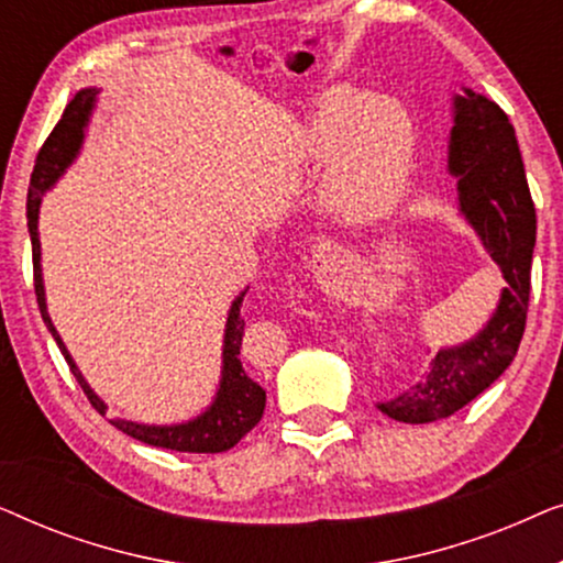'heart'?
<instances>
[{
    "instance_id": "heart-1",
    "label": "heart",
    "mask_w": 563,
    "mask_h": 563,
    "mask_svg": "<svg viewBox=\"0 0 563 563\" xmlns=\"http://www.w3.org/2000/svg\"><path fill=\"white\" fill-rule=\"evenodd\" d=\"M302 148L310 161L331 158L325 174L330 205L345 220H374L402 197L415 128L397 99L338 87L320 99Z\"/></svg>"
}]
</instances>
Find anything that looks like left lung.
I'll return each mask as SVG.
<instances>
[{
  "instance_id": "obj_1",
  "label": "left lung",
  "mask_w": 563,
  "mask_h": 563,
  "mask_svg": "<svg viewBox=\"0 0 563 563\" xmlns=\"http://www.w3.org/2000/svg\"><path fill=\"white\" fill-rule=\"evenodd\" d=\"M449 172L459 179L461 214L507 284L495 314L472 341L438 351L412 387L376 405L391 420L412 426L449 418L479 397L512 364L526 333L536 207L510 118L472 89L453 99Z\"/></svg>"
}]
</instances>
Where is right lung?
Instances as JSON below:
<instances>
[{
    "mask_svg": "<svg viewBox=\"0 0 563 563\" xmlns=\"http://www.w3.org/2000/svg\"><path fill=\"white\" fill-rule=\"evenodd\" d=\"M97 102V89H81L71 102L66 104L64 118L58 120V125L53 128L48 141L43 143V148L37 151L33 176H30V189H27V230H30V243H33V272H35V297L37 307H41L43 322L48 325L51 335L56 338L60 353L71 366V374L76 382L81 384L84 395L91 402V407L99 415H104L107 405L99 399L79 368H76L74 358L68 356L64 341H60L58 330L53 328L48 307H45V289H43V274H41V241H37V210H41V199L53 184L58 181V176L71 166L76 153L81 148L84 141V128H87L89 114L95 110ZM249 291V289H245ZM245 291L235 297L233 307L228 312V325H225V345H222V379L214 402L199 415V418L181 422V426H141V422H130L114 418L110 420L114 428L128 433L135 441L156 445V449L168 451H181V453H222L241 441V438L258 426V420L264 418L266 407V391L258 382H253L249 372L241 364V341L245 320L241 318V307Z\"/></svg>",
    "mask_w": 563,
    "mask_h": 563,
    "instance_id": "add662e5",
    "label": "right lung"
}]
</instances>
